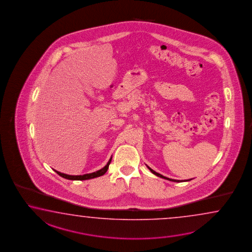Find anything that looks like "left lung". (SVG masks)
<instances>
[{"instance_id":"obj_1","label":"left lung","mask_w":252,"mask_h":252,"mask_svg":"<svg viewBox=\"0 0 252 252\" xmlns=\"http://www.w3.org/2000/svg\"><path fill=\"white\" fill-rule=\"evenodd\" d=\"M147 168H148V169H149V170H151V172H152V173H154V175L158 176V177H159V178H161V179H165V180H170V181H174V182H182V181H189V180H192V179H191V180H182V181H181V180H172V179H169V178H167V177H164V176H162V175L159 174V173H157L156 171H154V170H152V169L150 168L149 166H147Z\"/></svg>"}]
</instances>
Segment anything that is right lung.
<instances>
[{
    "label": "right lung",
    "mask_w": 252,
    "mask_h": 252,
    "mask_svg": "<svg viewBox=\"0 0 252 252\" xmlns=\"http://www.w3.org/2000/svg\"><path fill=\"white\" fill-rule=\"evenodd\" d=\"M111 159H112V157L109 159L108 160V163L107 165L102 168L101 170H98V171H95V172H93V173H89V174H84V175H78V176H73V175H67L64 174V173H61V172H59V171H57V170H54L56 172H57V174L59 175V176H61L63 178H64V179H67V180H91V179H94V178H97V177H99V176H102V175L105 174L106 172H107V170L108 169V166L110 164V162H111Z\"/></svg>",
    "instance_id": "obj_1"
}]
</instances>
